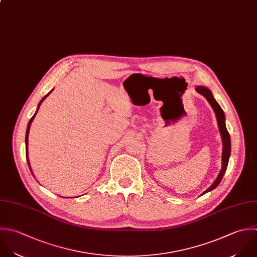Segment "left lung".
Listing matches in <instances>:
<instances>
[{
	"instance_id": "8db88e82",
	"label": "left lung",
	"mask_w": 257,
	"mask_h": 257,
	"mask_svg": "<svg viewBox=\"0 0 257 257\" xmlns=\"http://www.w3.org/2000/svg\"><path fill=\"white\" fill-rule=\"evenodd\" d=\"M195 90L201 94L202 96H204L206 98V100L208 101V103L211 105L215 115H216V119H217V124H218V128L220 131V135L222 138V146H223V150H222V167L221 170L217 176V178L215 179V181L212 183V185L205 190L202 194H205L209 191H212L214 188H216L218 186V184L221 182L222 177L227 169V165H228V161H229V157H230V152H231V141H230V136L229 133L226 129L225 126V115L224 112L222 110V108L219 106V104L216 102V100L214 99L211 91L204 87V86H197L195 88Z\"/></svg>"
}]
</instances>
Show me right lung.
Segmentation results:
<instances>
[{"mask_svg":"<svg viewBox=\"0 0 257 257\" xmlns=\"http://www.w3.org/2000/svg\"><path fill=\"white\" fill-rule=\"evenodd\" d=\"M52 91H50L45 97H43V99L40 101V103H39V105H38V109H37V111H36V113L34 114V116L30 119V121H29V123H28V127H27V132H26V158H27V161H28V165H29V168H30V170H31V172H32V169H31V165H30V161H29V156H28V136H29V131H30V126H31V124H32V122H33V120H34V118H35V116H36V114H37V112H38V110H39V108H40V106H41V104H42V102L49 96V94L51 93ZM32 174H33V172H32Z\"/></svg>","mask_w":257,"mask_h":257,"instance_id":"1","label":"right lung"}]
</instances>
